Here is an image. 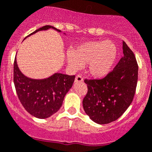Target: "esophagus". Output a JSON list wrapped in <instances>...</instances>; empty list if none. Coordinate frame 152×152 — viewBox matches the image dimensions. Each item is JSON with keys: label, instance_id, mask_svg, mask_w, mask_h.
I'll use <instances>...</instances> for the list:
<instances>
[{"label": "esophagus", "instance_id": "34e87169", "mask_svg": "<svg viewBox=\"0 0 152 152\" xmlns=\"http://www.w3.org/2000/svg\"><path fill=\"white\" fill-rule=\"evenodd\" d=\"M75 82H82L83 81V78H82V76L81 75H77L76 77H75Z\"/></svg>", "mask_w": 152, "mask_h": 152}]
</instances>
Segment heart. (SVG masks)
I'll return each instance as SVG.
<instances>
[{"instance_id":"obj_1","label":"heart","mask_w":152,"mask_h":152,"mask_svg":"<svg viewBox=\"0 0 152 152\" xmlns=\"http://www.w3.org/2000/svg\"><path fill=\"white\" fill-rule=\"evenodd\" d=\"M117 57V50L111 41H88L78 45L67 55L69 66L78 70L88 64V72L101 78L110 74Z\"/></svg>"}]
</instances>
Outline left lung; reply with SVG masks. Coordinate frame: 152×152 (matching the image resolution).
Instances as JSON below:
<instances>
[{
  "mask_svg": "<svg viewBox=\"0 0 152 152\" xmlns=\"http://www.w3.org/2000/svg\"><path fill=\"white\" fill-rule=\"evenodd\" d=\"M124 56L102 79H85L88 92L83 99L85 112L99 124L116 120L131 104L136 91L138 65L134 53L123 41Z\"/></svg>",
  "mask_w": 152,
  "mask_h": 152,
  "instance_id": "1",
  "label": "left lung"
}]
</instances>
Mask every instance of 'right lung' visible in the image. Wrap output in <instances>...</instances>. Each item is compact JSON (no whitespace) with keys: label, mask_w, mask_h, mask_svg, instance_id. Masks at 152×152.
<instances>
[{"label":"right lung","mask_w":152,"mask_h":152,"mask_svg":"<svg viewBox=\"0 0 152 152\" xmlns=\"http://www.w3.org/2000/svg\"><path fill=\"white\" fill-rule=\"evenodd\" d=\"M49 28L61 32L51 26H45L30 35ZM75 78V75L61 73H55L44 79L29 78L20 71L16 56L15 58L14 84L18 97L26 111L36 118H48L60 110L64 96L73 85Z\"/></svg>","instance_id":"obj_1"}]
</instances>
